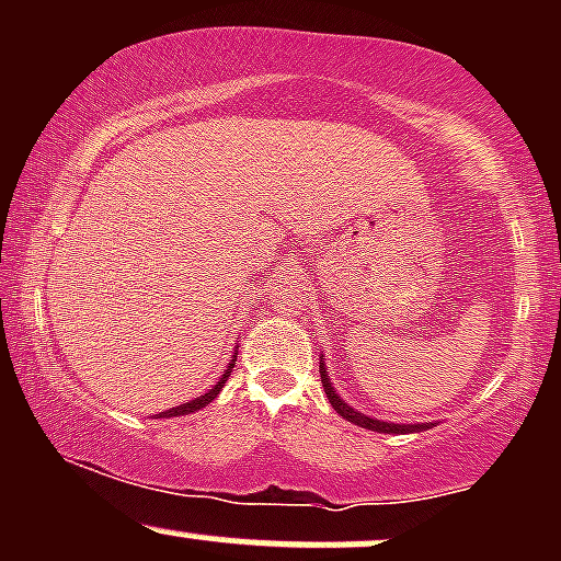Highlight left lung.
Here are the masks:
<instances>
[{
    "mask_svg": "<svg viewBox=\"0 0 561 561\" xmlns=\"http://www.w3.org/2000/svg\"><path fill=\"white\" fill-rule=\"evenodd\" d=\"M319 375H321V385H324V392H327V398H330L332 409L337 411V414L343 416V420L353 422V424H358V427L375 430V433H388V435H392V433H422V430H430V427H433V422H420V424H396V422H382V420H375V416H366V414H362V411L351 409V405H347V403L343 401V398L337 396V390H334V388H332V382H330V375H327V366H324V362H319Z\"/></svg>",
    "mask_w": 561,
    "mask_h": 561,
    "instance_id": "obj_1",
    "label": "left lung"
}]
</instances>
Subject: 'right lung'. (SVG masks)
Here are the masks:
<instances>
[{
    "instance_id": "1",
    "label": "right lung",
    "mask_w": 561,
    "mask_h": 561,
    "mask_svg": "<svg viewBox=\"0 0 561 561\" xmlns=\"http://www.w3.org/2000/svg\"><path fill=\"white\" fill-rule=\"evenodd\" d=\"M234 362H237V356H231V362H229V366H227V371H224L221 379H218V382H216L214 388H210L208 392H205V396H199V398H195V401H190V403L176 405V409L163 411V414H156V420H163V416H165V420H169V416H184V414H192V411H199V409H203V405H208V403L214 401V398L218 396V392H221L224 382H227V377L231 375V369H234Z\"/></svg>"
}]
</instances>
